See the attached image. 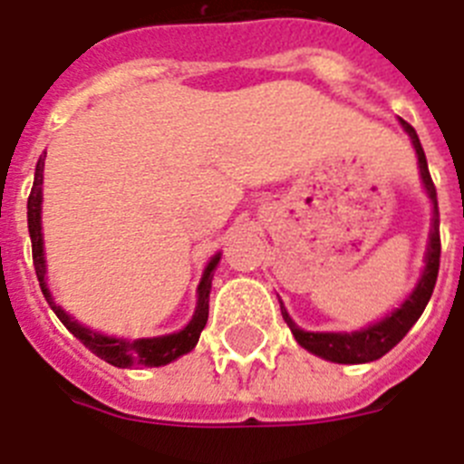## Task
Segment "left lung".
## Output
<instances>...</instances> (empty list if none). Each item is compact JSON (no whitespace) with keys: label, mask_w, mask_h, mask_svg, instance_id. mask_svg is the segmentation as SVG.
<instances>
[{"label":"left lung","mask_w":464,"mask_h":464,"mask_svg":"<svg viewBox=\"0 0 464 464\" xmlns=\"http://www.w3.org/2000/svg\"><path fill=\"white\" fill-rule=\"evenodd\" d=\"M403 130L411 136L415 153H418L420 162V177L427 188L431 205H434V217H431V231H430V243H427V255H424V271L422 278L418 280V287L406 297V302L394 309L389 316H384L380 323H372L368 328L356 330V333H304L299 330L292 318L287 316V311L280 304V314L285 318L287 328L292 330L295 340L304 346L306 352L316 353V356L333 361V363H371L382 358L389 349H394L408 330L415 325L420 316H422L424 306L430 302L434 285H437L439 276V256H441V236H439V202H437V188L430 177V167H427V158H424L422 143L418 139V131L412 130L406 120H401Z\"/></svg>","instance_id":"left-lung-1"}]
</instances>
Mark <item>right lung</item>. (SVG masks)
Returning <instances> with one entry per match:
<instances>
[{"mask_svg": "<svg viewBox=\"0 0 464 464\" xmlns=\"http://www.w3.org/2000/svg\"><path fill=\"white\" fill-rule=\"evenodd\" d=\"M42 172H44V155L37 160L34 167V184L27 198V231H30V240H33V262L34 274L40 280V287L44 292L46 302L58 316V321L63 323L70 333L75 334L82 344L87 346L89 352L103 358L106 363L115 365V368H130V365H143V368H158V365L172 363L174 358L188 353L193 346L200 340V333L205 328L209 316V290H212V276L214 268L219 264L221 255H214L209 259L205 274H202L200 285H198V306L196 314L190 318V323L184 330L172 334H162V337H143V340H118V337H108L96 330H89L84 325L70 318L61 306L52 299V292L46 287V262H44V240H42Z\"/></svg>", "mask_w": 464, "mask_h": 464, "instance_id": "obj_1", "label": "right lung"}]
</instances>
